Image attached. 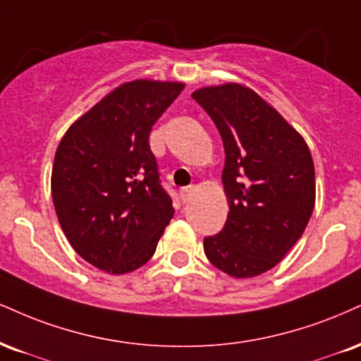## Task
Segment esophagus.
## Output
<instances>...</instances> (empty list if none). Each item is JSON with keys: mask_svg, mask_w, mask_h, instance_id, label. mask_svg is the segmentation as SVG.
Here are the masks:
<instances>
[{"mask_svg": "<svg viewBox=\"0 0 361 361\" xmlns=\"http://www.w3.org/2000/svg\"><path fill=\"white\" fill-rule=\"evenodd\" d=\"M193 192H195V186H185V188H181L180 190V198L183 200V202H188L190 198H192V195H193Z\"/></svg>", "mask_w": 361, "mask_h": 361, "instance_id": "esophagus-1", "label": "esophagus"}]
</instances>
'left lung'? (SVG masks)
<instances>
[{"label":"left lung","mask_w":361,"mask_h":361,"mask_svg":"<svg viewBox=\"0 0 361 361\" xmlns=\"http://www.w3.org/2000/svg\"><path fill=\"white\" fill-rule=\"evenodd\" d=\"M192 97L212 117L225 149L228 216L203 249L225 274L244 279L279 264L314 208V163L296 129L240 84L203 87Z\"/></svg>","instance_id":"left-lung-1"}]
</instances>
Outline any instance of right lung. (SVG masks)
<instances>
[{"instance_id":"1","label":"right lung","mask_w":361,"mask_h":361,"mask_svg":"<svg viewBox=\"0 0 361 361\" xmlns=\"http://www.w3.org/2000/svg\"><path fill=\"white\" fill-rule=\"evenodd\" d=\"M180 82L133 80L77 119L60 141L51 197L73 250L101 271L126 274L153 257L173 202L149 147Z\"/></svg>"}]
</instances>
